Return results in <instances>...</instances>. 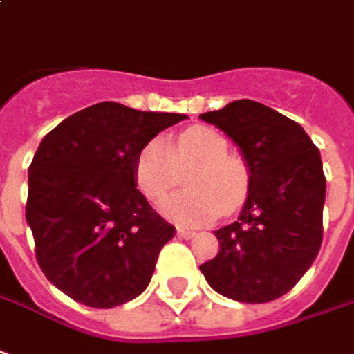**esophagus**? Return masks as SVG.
Listing matches in <instances>:
<instances>
[{
    "label": "esophagus",
    "instance_id": "obj_1",
    "mask_svg": "<svg viewBox=\"0 0 354 354\" xmlns=\"http://www.w3.org/2000/svg\"><path fill=\"white\" fill-rule=\"evenodd\" d=\"M178 237H182V239H192V237L195 236V232H192V230H184V228H178Z\"/></svg>",
    "mask_w": 354,
    "mask_h": 354
}]
</instances>
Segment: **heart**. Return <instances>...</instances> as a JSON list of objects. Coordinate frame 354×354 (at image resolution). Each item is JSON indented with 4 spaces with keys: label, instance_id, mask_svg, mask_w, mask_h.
I'll return each instance as SVG.
<instances>
[{
    "label": "heart",
    "instance_id": "b5f03b06",
    "mask_svg": "<svg viewBox=\"0 0 354 354\" xmlns=\"http://www.w3.org/2000/svg\"><path fill=\"white\" fill-rule=\"evenodd\" d=\"M189 189L169 197L162 212L182 226H199L232 212L247 199L251 169L241 155L228 151V140L209 126H192L167 143L147 142L138 153L134 178L147 199L160 201L180 184V172Z\"/></svg>",
    "mask_w": 354,
    "mask_h": 354
}]
</instances>
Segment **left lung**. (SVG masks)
Returning a JSON list of instances; mask_svg holds the SVG:
<instances>
[{
  "label": "left lung",
  "mask_w": 354,
  "mask_h": 354,
  "mask_svg": "<svg viewBox=\"0 0 354 354\" xmlns=\"http://www.w3.org/2000/svg\"><path fill=\"white\" fill-rule=\"evenodd\" d=\"M199 117L228 134L251 169L243 209L214 232L220 251L199 270L224 297L274 301L303 278L322 245L320 151L295 120L257 101H232Z\"/></svg>",
  "instance_id": "1"
}]
</instances>
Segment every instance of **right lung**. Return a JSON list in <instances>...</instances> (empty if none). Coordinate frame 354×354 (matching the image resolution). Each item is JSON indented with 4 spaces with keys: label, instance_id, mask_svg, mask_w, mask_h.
<instances>
[{
    "label": "right lung",
    "instance_id": "1",
    "mask_svg": "<svg viewBox=\"0 0 354 354\" xmlns=\"http://www.w3.org/2000/svg\"><path fill=\"white\" fill-rule=\"evenodd\" d=\"M103 101L49 132L28 169L26 222L41 272L68 297L111 308L149 286L176 228L136 187L147 142L184 120Z\"/></svg>",
    "mask_w": 354,
    "mask_h": 354
}]
</instances>
